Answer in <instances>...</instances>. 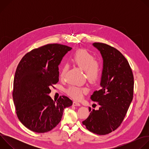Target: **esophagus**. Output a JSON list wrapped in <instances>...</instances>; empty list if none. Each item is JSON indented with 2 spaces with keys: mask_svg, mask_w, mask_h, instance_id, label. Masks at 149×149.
Here are the masks:
<instances>
[{
  "mask_svg": "<svg viewBox=\"0 0 149 149\" xmlns=\"http://www.w3.org/2000/svg\"><path fill=\"white\" fill-rule=\"evenodd\" d=\"M72 105H73L74 106H80V105H81V104H80L79 102H77V101H74Z\"/></svg>",
  "mask_w": 149,
  "mask_h": 149,
  "instance_id": "1",
  "label": "esophagus"
}]
</instances>
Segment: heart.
<instances>
[{"instance_id":"heart-1","label":"heart","mask_w":149,"mask_h":149,"mask_svg":"<svg viewBox=\"0 0 149 149\" xmlns=\"http://www.w3.org/2000/svg\"><path fill=\"white\" fill-rule=\"evenodd\" d=\"M72 61L75 65L84 71L89 81L95 82L100 77L101 70L99 63L94 56L88 51L84 49L77 51L72 58ZM68 68L67 64L63 65L60 74L61 78H63ZM86 91V88L74 86H70L66 90L67 93L75 100H79Z\"/></svg>"}]
</instances>
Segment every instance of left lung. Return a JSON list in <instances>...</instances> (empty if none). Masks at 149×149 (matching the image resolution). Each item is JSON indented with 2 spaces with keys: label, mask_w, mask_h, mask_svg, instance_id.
Wrapping results in <instances>:
<instances>
[{
  "label": "left lung",
  "mask_w": 149,
  "mask_h": 149,
  "mask_svg": "<svg viewBox=\"0 0 149 149\" xmlns=\"http://www.w3.org/2000/svg\"><path fill=\"white\" fill-rule=\"evenodd\" d=\"M93 45L103 60L100 89L91 96L100 107L97 110L90 107V115L82 124L90 132L105 135L122 123L133 100L134 78L128 61L119 51L98 42Z\"/></svg>",
  "instance_id": "1"
}]
</instances>
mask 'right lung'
<instances>
[{
  "label": "right lung",
  "instance_id": "1",
  "mask_svg": "<svg viewBox=\"0 0 149 149\" xmlns=\"http://www.w3.org/2000/svg\"><path fill=\"white\" fill-rule=\"evenodd\" d=\"M71 49L66 45L48 44L27 53L19 63L13 99L19 120L32 132L51 131L61 121L64 109L72 105L66 96L54 101L49 95L51 86L59 81L58 66Z\"/></svg>",
  "mask_w": 149,
  "mask_h": 149
}]
</instances>
